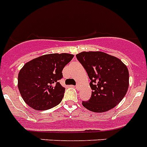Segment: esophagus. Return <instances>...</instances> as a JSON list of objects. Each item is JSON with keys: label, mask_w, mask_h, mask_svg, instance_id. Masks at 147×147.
Masks as SVG:
<instances>
[{"label": "esophagus", "mask_w": 147, "mask_h": 147, "mask_svg": "<svg viewBox=\"0 0 147 147\" xmlns=\"http://www.w3.org/2000/svg\"><path fill=\"white\" fill-rule=\"evenodd\" d=\"M79 87H80V85H79V84H77L76 85V89H78V88H79Z\"/></svg>", "instance_id": "1"}]
</instances>
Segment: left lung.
Masks as SVG:
<instances>
[{
  "mask_svg": "<svg viewBox=\"0 0 147 147\" xmlns=\"http://www.w3.org/2000/svg\"><path fill=\"white\" fill-rule=\"evenodd\" d=\"M90 79L91 97L82 105L94 113H104L121 102L129 86L127 66L115 57L101 51L76 55Z\"/></svg>",
  "mask_w": 147,
  "mask_h": 147,
  "instance_id": "left-lung-1",
  "label": "left lung"
}]
</instances>
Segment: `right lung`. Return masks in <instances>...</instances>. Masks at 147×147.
I'll return each instance as SVG.
<instances>
[{"label": "right lung", "mask_w": 147, "mask_h": 147, "mask_svg": "<svg viewBox=\"0 0 147 147\" xmlns=\"http://www.w3.org/2000/svg\"><path fill=\"white\" fill-rule=\"evenodd\" d=\"M74 55L51 53L26 63L18 75V88L24 101L36 110H46L63 100L65 88L59 84L63 68Z\"/></svg>", "instance_id": "right-lung-1"}]
</instances>
